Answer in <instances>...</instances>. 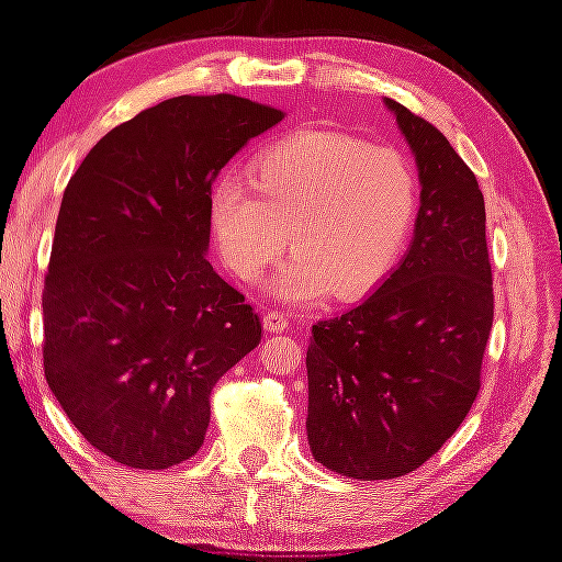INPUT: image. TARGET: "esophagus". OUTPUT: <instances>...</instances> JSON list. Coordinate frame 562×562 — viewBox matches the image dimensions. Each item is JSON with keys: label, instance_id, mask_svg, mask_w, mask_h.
Wrapping results in <instances>:
<instances>
[{"label": "esophagus", "instance_id": "34e87169", "mask_svg": "<svg viewBox=\"0 0 562 562\" xmlns=\"http://www.w3.org/2000/svg\"><path fill=\"white\" fill-rule=\"evenodd\" d=\"M262 326H265V331H268V334H280V331L288 329L290 319H288V316H284L282 312L268 310V312L262 314Z\"/></svg>", "mask_w": 562, "mask_h": 562}]
</instances>
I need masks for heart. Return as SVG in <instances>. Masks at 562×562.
I'll list each match as a JSON object with an SVG mask.
<instances>
[{"mask_svg": "<svg viewBox=\"0 0 562 562\" xmlns=\"http://www.w3.org/2000/svg\"><path fill=\"white\" fill-rule=\"evenodd\" d=\"M250 175L255 189L233 171L213 183L209 216L223 262L243 280L258 278L290 236L294 255L262 282L270 297H359L401 258L417 213V175L403 151L300 132L260 151Z\"/></svg>", "mask_w": 562, "mask_h": 562, "instance_id": "obj_1", "label": "heart"}]
</instances>
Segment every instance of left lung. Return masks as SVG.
I'll list each match as a JSON object with an SVG mask.
<instances>
[{"mask_svg":"<svg viewBox=\"0 0 562 562\" xmlns=\"http://www.w3.org/2000/svg\"><path fill=\"white\" fill-rule=\"evenodd\" d=\"M411 147L420 209L411 248L356 307L314 324L307 440L361 482L415 472L476 401L494 319L484 196L430 122L383 98Z\"/></svg>","mask_w":562,"mask_h":562,"instance_id":"obj_1","label":"left lung"}]
</instances>
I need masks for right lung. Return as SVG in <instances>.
Listing matches in <instances>:
<instances>
[{
	"mask_svg": "<svg viewBox=\"0 0 562 562\" xmlns=\"http://www.w3.org/2000/svg\"><path fill=\"white\" fill-rule=\"evenodd\" d=\"M284 112L179 95L110 130L70 177L44 284V373L86 440L132 469L196 454L211 391L260 319L206 260L221 169Z\"/></svg>",
	"mask_w": 562,
	"mask_h": 562,
	"instance_id": "right-lung-1",
	"label": "right lung"
}]
</instances>
